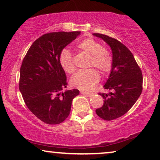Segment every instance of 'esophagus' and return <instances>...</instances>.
Masks as SVG:
<instances>
[{
  "mask_svg": "<svg viewBox=\"0 0 160 160\" xmlns=\"http://www.w3.org/2000/svg\"><path fill=\"white\" fill-rule=\"evenodd\" d=\"M80 92L82 93V95H87V96H88V97H92V96L94 95L93 92H84V91H81Z\"/></svg>",
  "mask_w": 160,
  "mask_h": 160,
  "instance_id": "34e87169",
  "label": "esophagus"
}]
</instances>
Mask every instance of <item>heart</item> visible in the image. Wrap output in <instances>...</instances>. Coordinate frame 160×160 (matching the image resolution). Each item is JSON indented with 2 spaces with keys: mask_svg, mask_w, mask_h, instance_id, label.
<instances>
[{
  "mask_svg": "<svg viewBox=\"0 0 160 160\" xmlns=\"http://www.w3.org/2000/svg\"><path fill=\"white\" fill-rule=\"evenodd\" d=\"M75 48L79 52H85L90 55L88 68H95L102 73L105 74L110 70L112 64V57L110 50L103 48L100 42L95 39L85 38L78 42ZM59 60L61 67L65 72L72 74L76 67L73 61V56L69 50L62 49L60 53ZM100 76L94 69L80 70L72 76L70 85L82 90H89L98 82Z\"/></svg>",
  "mask_w": 160,
  "mask_h": 160,
  "instance_id": "heart-1",
  "label": "heart"
}]
</instances>
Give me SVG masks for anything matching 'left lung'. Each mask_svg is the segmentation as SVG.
I'll list each match as a JSON object with an SVG mask.
<instances>
[{
	"label": "left lung",
	"instance_id": "left-lung-1",
	"mask_svg": "<svg viewBox=\"0 0 160 160\" xmlns=\"http://www.w3.org/2000/svg\"><path fill=\"white\" fill-rule=\"evenodd\" d=\"M110 45L112 52V69L104 88L110 90L102 96V106L95 110L105 120L117 119L129 111L142 91V73L132 53L119 40L106 35L93 33Z\"/></svg>",
	"mask_w": 160,
	"mask_h": 160
}]
</instances>
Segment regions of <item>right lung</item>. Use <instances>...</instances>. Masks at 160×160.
Masks as SVG:
<instances>
[{"label":"right lung","instance_id":"add662e5","mask_svg":"<svg viewBox=\"0 0 160 160\" xmlns=\"http://www.w3.org/2000/svg\"><path fill=\"white\" fill-rule=\"evenodd\" d=\"M80 31L53 32L38 38L28 50L20 70L19 90L28 108L48 125L62 122L70 112L79 90L61 92L67 78L59 60L61 50Z\"/></svg>","mask_w":160,"mask_h":160}]
</instances>
